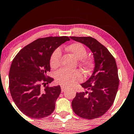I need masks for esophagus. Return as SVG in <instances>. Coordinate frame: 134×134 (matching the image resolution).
Here are the masks:
<instances>
[{"mask_svg": "<svg viewBox=\"0 0 134 134\" xmlns=\"http://www.w3.org/2000/svg\"><path fill=\"white\" fill-rule=\"evenodd\" d=\"M65 89H66V87H65V86H61V91H62V92H64V91H65Z\"/></svg>", "mask_w": 134, "mask_h": 134, "instance_id": "esophagus-1", "label": "esophagus"}]
</instances>
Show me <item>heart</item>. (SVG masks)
<instances>
[{"instance_id": "obj_1", "label": "heart", "mask_w": 134, "mask_h": 134, "mask_svg": "<svg viewBox=\"0 0 134 134\" xmlns=\"http://www.w3.org/2000/svg\"><path fill=\"white\" fill-rule=\"evenodd\" d=\"M67 50L71 52L77 59H79V64L85 70H88L93 65L92 61L88 57H86L87 49L80 43H74L69 45ZM62 51L59 47L56 48L51 54L50 57V65L52 69H56L60 65ZM55 80L59 84L64 86H70L82 80V75L79 70H69L61 69L55 73Z\"/></svg>"}]
</instances>
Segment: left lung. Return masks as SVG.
<instances>
[{
  "mask_svg": "<svg viewBox=\"0 0 134 134\" xmlns=\"http://www.w3.org/2000/svg\"><path fill=\"white\" fill-rule=\"evenodd\" d=\"M87 46L92 52L95 67L91 77L81 85L88 91L77 92L72 102L75 114L81 118L97 119L113 104L119 79L115 59L108 49L91 37H70Z\"/></svg>",
  "mask_w": 134,
  "mask_h": 134,
  "instance_id": "obj_1",
  "label": "left lung"
}]
</instances>
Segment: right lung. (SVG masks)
I'll use <instances>...</instances> for the list:
<instances>
[{"mask_svg":"<svg viewBox=\"0 0 134 134\" xmlns=\"http://www.w3.org/2000/svg\"><path fill=\"white\" fill-rule=\"evenodd\" d=\"M67 41L70 38L67 36L38 38L14 57L9 71V89L17 107L26 116L38 119L54 112L61 89L60 85L49 86L54 79L47 74L51 70L52 52Z\"/></svg>","mask_w":134,"mask_h":134,"instance_id":"obj_1","label":"right lung"}]
</instances>
